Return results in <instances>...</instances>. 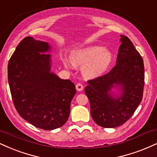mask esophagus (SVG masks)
Here are the masks:
<instances>
[{
    "mask_svg": "<svg viewBox=\"0 0 157 157\" xmlns=\"http://www.w3.org/2000/svg\"><path fill=\"white\" fill-rule=\"evenodd\" d=\"M75 88H76L77 91L80 92V91H82L83 90L84 86H83V85L82 84H80V83H78V84L75 85Z\"/></svg>",
    "mask_w": 157,
    "mask_h": 157,
    "instance_id": "esophagus-1",
    "label": "esophagus"
}]
</instances>
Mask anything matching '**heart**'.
<instances>
[{"label": "heart", "instance_id": "b5f03b06", "mask_svg": "<svg viewBox=\"0 0 157 157\" xmlns=\"http://www.w3.org/2000/svg\"><path fill=\"white\" fill-rule=\"evenodd\" d=\"M71 63L75 67H82V73L85 78H93L102 74L113 60L111 51L99 46H90L73 51L70 56ZM64 65L70 67L66 59Z\"/></svg>", "mask_w": 157, "mask_h": 157}]
</instances>
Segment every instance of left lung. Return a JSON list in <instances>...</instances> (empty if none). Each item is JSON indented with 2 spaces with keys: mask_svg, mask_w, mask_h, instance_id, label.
Listing matches in <instances>:
<instances>
[{
  "mask_svg": "<svg viewBox=\"0 0 157 157\" xmlns=\"http://www.w3.org/2000/svg\"><path fill=\"white\" fill-rule=\"evenodd\" d=\"M117 64L109 73L88 81L84 89L90 102V113L97 124L113 128L125 123L143 98L144 65L132 42L121 36ZM116 88L120 93L115 95Z\"/></svg>",
  "mask_w": 157,
  "mask_h": 157,
  "instance_id": "obj_1",
  "label": "left lung"
}]
</instances>
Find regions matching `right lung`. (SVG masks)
Returning <instances> with one entry per match:
<instances>
[{"mask_svg": "<svg viewBox=\"0 0 157 157\" xmlns=\"http://www.w3.org/2000/svg\"><path fill=\"white\" fill-rule=\"evenodd\" d=\"M51 49L47 42L25 38L8 65L11 97L21 117L32 125L52 130L64 125L76 93L73 83L51 72Z\"/></svg>", "mask_w": 157, "mask_h": 157, "instance_id": "right-lung-1", "label": "right lung"}]
</instances>
